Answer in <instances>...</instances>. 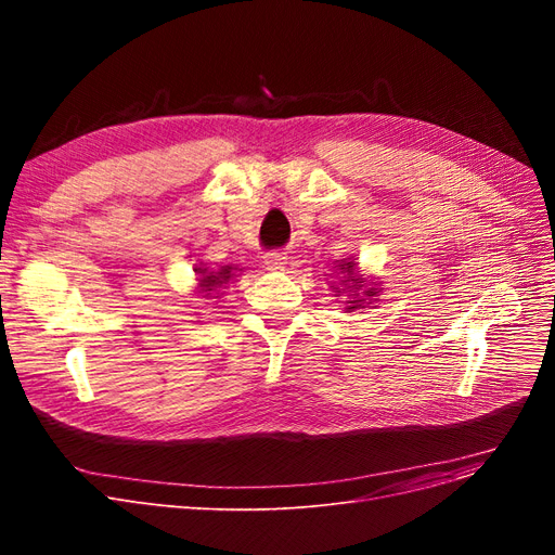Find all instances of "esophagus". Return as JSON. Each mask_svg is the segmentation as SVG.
Returning a JSON list of instances; mask_svg holds the SVG:
<instances>
[{
  "instance_id": "1",
  "label": "esophagus",
  "mask_w": 555,
  "mask_h": 555,
  "mask_svg": "<svg viewBox=\"0 0 555 555\" xmlns=\"http://www.w3.org/2000/svg\"><path fill=\"white\" fill-rule=\"evenodd\" d=\"M285 262H287V256L283 251H268L266 254L268 270H281V268H285Z\"/></svg>"
}]
</instances>
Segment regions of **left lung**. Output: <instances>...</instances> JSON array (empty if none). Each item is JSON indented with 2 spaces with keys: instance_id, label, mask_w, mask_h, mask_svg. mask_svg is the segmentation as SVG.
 <instances>
[{
  "instance_id": "8db88e82",
  "label": "left lung",
  "mask_w": 555,
  "mask_h": 555,
  "mask_svg": "<svg viewBox=\"0 0 555 555\" xmlns=\"http://www.w3.org/2000/svg\"><path fill=\"white\" fill-rule=\"evenodd\" d=\"M339 270H344V272L348 274V279H351V283H353L351 287H356L358 283H364V281H360L358 276H353V262H346V266H339ZM360 287H362V285H360ZM364 295H366V297H375V289H373V287H371V289H364ZM351 304H356V301H351ZM353 308H358V306H353ZM348 310H351V308H348Z\"/></svg>"
}]
</instances>
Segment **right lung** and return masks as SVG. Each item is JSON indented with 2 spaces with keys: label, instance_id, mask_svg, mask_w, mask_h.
<instances>
[{
  "label": "right lung",
  "instance_id": "1",
  "mask_svg": "<svg viewBox=\"0 0 555 555\" xmlns=\"http://www.w3.org/2000/svg\"><path fill=\"white\" fill-rule=\"evenodd\" d=\"M231 270L233 268H222L220 272H209L207 274V270H202V268H197V272L202 274L199 276V287H202V293H211V287H218V285H222V283H227L229 281V276H231Z\"/></svg>",
  "mask_w": 555,
  "mask_h": 555
}]
</instances>
